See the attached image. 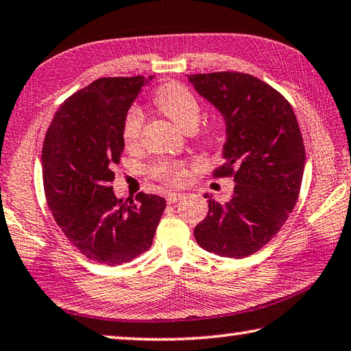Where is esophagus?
<instances>
[{
  "label": "esophagus",
  "mask_w": 351,
  "mask_h": 351,
  "mask_svg": "<svg viewBox=\"0 0 351 351\" xmlns=\"http://www.w3.org/2000/svg\"><path fill=\"white\" fill-rule=\"evenodd\" d=\"M182 197V193H176V192H170L165 195V201H167L169 204H175L178 202Z\"/></svg>",
  "instance_id": "esophagus-1"
}]
</instances>
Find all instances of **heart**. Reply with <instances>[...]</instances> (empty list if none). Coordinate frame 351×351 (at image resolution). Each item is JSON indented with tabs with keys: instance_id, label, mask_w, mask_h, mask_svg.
I'll return each instance as SVG.
<instances>
[{
	"instance_id": "heart-1",
	"label": "heart",
	"mask_w": 351,
	"mask_h": 351,
	"mask_svg": "<svg viewBox=\"0 0 351 351\" xmlns=\"http://www.w3.org/2000/svg\"><path fill=\"white\" fill-rule=\"evenodd\" d=\"M154 101L159 110L167 114L182 130L195 129L201 118V104L186 86L178 82H167L156 88ZM144 114L138 106H130L123 119V139L125 145H135L143 130ZM213 138V130H208ZM150 173L158 181L170 186H178L187 180V167L180 161H159L150 167Z\"/></svg>"
}]
</instances>
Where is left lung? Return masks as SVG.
I'll return each instance as SVG.
<instances>
[{
    "label": "left lung",
    "instance_id": "8db88e82",
    "mask_svg": "<svg viewBox=\"0 0 351 351\" xmlns=\"http://www.w3.org/2000/svg\"><path fill=\"white\" fill-rule=\"evenodd\" d=\"M189 81L226 121V162L213 176L237 182L230 201L206 195L208 213L195 239L219 256H250L281 230L298 201L305 165L298 119L281 93L252 75L197 73Z\"/></svg>",
    "mask_w": 351,
    "mask_h": 351
}]
</instances>
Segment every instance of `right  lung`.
Segmentation results:
<instances>
[{
    "mask_svg": "<svg viewBox=\"0 0 351 351\" xmlns=\"http://www.w3.org/2000/svg\"><path fill=\"white\" fill-rule=\"evenodd\" d=\"M145 82L144 76L93 81L60 106L44 138L49 208L70 244L99 264L130 263L147 252L165 208L161 196L141 192L127 202L110 186L124 150V114Z\"/></svg>",
    "mask_w": 351,
    "mask_h": 351,
    "instance_id": "add662e5",
    "label": "right lung"
}]
</instances>
